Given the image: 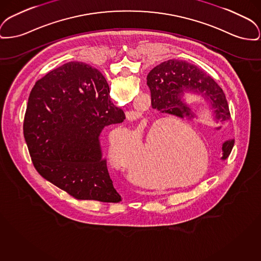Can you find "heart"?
Returning <instances> with one entry per match:
<instances>
[{"label":"heart","mask_w":261,"mask_h":261,"mask_svg":"<svg viewBox=\"0 0 261 261\" xmlns=\"http://www.w3.org/2000/svg\"><path fill=\"white\" fill-rule=\"evenodd\" d=\"M174 121L164 118L153 122L144 138L136 142L135 136L127 130H117L109 140L108 160L116 169L131 172L140 178L149 179L155 171L164 180H170L179 174L177 141L166 143L167 135Z\"/></svg>","instance_id":"b5f03b06"}]
</instances>
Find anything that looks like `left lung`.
Here are the masks:
<instances>
[{"instance_id":"obj_1","label":"left lung","mask_w":261,"mask_h":261,"mask_svg":"<svg viewBox=\"0 0 261 261\" xmlns=\"http://www.w3.org/2000/svg\"><path fill=\"white\" fill-rule=\"evenodd\" d=\"M147 85L151 91L152 108L163 113L190 121L199 119L196 111L185 101V93H192L200 95L210 107L211 118L220 124L215 129L220 130L230 120L229 106L223 90L212 77L193 64L175 59L163 62L148 74ZM233 143V139L222 143V161L229 158Z\"/></svg>"}]
</instances>
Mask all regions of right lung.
I'll return each mask as SVG.
<instances>
[{
  "mask_svg": "<svg viewBox=\"0 0 261 261\" xmlns=\"http://www.w3.org/2000/svg\"><path fill=\"white\" fill-rule=\"evenodd\" d=\"M124 119L98 70L83 62L62 65L35 83L29 98L23 134L34 168L75 199L121 201L100 135Z\"/></svg>",
  "mask_w": 261,
  "mask_h": 261,
  "instance_id": "obj_1",
  "label": "right lung"
}]
</instances>
